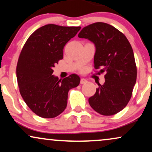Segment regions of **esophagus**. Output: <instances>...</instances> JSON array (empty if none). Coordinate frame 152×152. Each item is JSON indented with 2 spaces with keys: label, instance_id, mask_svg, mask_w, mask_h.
Wrapping results in <instances>:
<instances>
[{
  "label": "esophagus",
  "instance_id": "obj_1",
  "mask_svg": "<svg viewBox=\"0 0 152 152\" xmlns=\"http://www.w3.org/2000/svg\"><path fill=\"white\" fill-rule=\"evenodd\" d=\"M88 82V80L85 79V78H80V84H84V83H86Z\"/></svg>",
  "mask_w": 152,
  "mask_h": 152
}]
</instances>
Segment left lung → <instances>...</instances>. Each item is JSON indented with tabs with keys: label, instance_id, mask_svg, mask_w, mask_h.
I'll use <instances>...</instances> for the list:
<instances>
[{
	"label": "left lung",
	"instance_id": "left-lung-1",
	"mask_svg": "<svg viewBox=\"0 0 152 152\" xmlns=\"http://www.w3.org/2000/svg\"><path fill=\"white\" fill-rule=\"evenodd\" d=\"M78 36L95 44L94 67L105 72V82L88 99L90 107L104 116L116 114L131 98L137 67L130 44L124 34L110 24L96 22L83 28Z\"/></svg>",
	"mask_w": 152,
	"mask_h": 152
}]
</instances>
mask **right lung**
I'll return each mask as SVG.
<instances>
[{
    "label": "right lung",
    "mask_w": 152,
    "mask_h": 152,
    "mask_svg": "<svg viewBox=\"0 0 152 152\" xmlns=\"http://www.w3.org/2000/svg\"><path fill=\"white\" fill-rule=\"evenodd\" d=\"M80 26L47 24L29 36L17 65L21 95L31 110L42 118H55L67 104L69 90L79 85L80 78L72 74L63 79L53 75L55 65L63 59V49Z\"/></svg>",
    "instance_id": "1"
}]
</instances>
